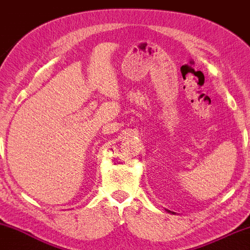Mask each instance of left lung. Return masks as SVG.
I'll return each mask as SVG.
<instances>
[{
  "label": "left lung",
  "instance_id": "left-lung-1",
  "mask_svg": "<svg viewBox=\"0 0 250 250\" xmlns=\"http://www.w3.org/2000/svg\"><path fill=\"white\" fill-rule=\"evenodd\" d=\"M168 211H169V210H168Z\"/></svg>",
  "mask_w": 250,
  "mask_h": 250
}]
</instances>
